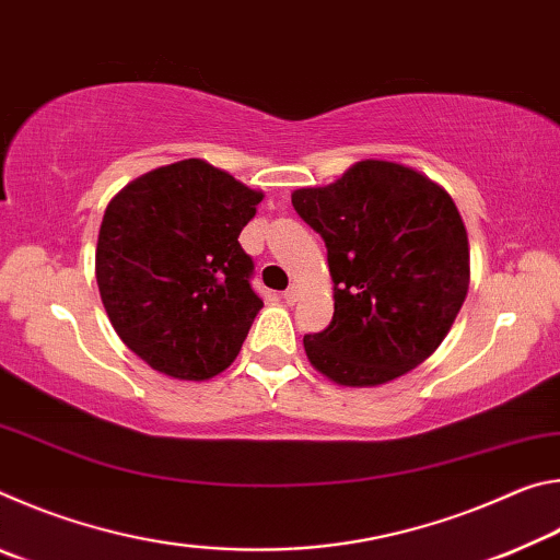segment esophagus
<instances>
[{
	"mask_svg": "<svg viewBox=\"0 0 560 560\" xmlns=\"http://www.w3.org/2000/svg\"><path fill=\"white\" fill-rule=\"evenodd\" d=\"M281 301L287 303V306H293V303L299 301V289H296V287H289L287 291L281 293Z\"/></svg>",
	"mask_w": 560,
	"mask_h": 560,
	"instance_id": "obj_1",
	"label": "esophagus"
}]
</instances>
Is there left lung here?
Listing matches in <instances>:
<instances>
[{
	"label": "left lung",
	"instance_id": "1",
	"mask_svg": "<svg viewBox=\"0 0 560 560\" xmlns=\"http://www.w3.org/2000/svg\"><path fill=\"white\" fill-rule=\"evenodd\" d=\"M291 202L324 236L334 277V320L303 336L316 371L373 387L428 360L469 289L467 230L452 197L412 167L363 160Z\"/></svg>",
	"mask_w": 560,
	"mask_h": 560
}]
</instances>
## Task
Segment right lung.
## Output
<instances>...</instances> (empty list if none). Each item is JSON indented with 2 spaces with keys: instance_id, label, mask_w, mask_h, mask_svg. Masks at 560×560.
I'll list each match as a JSON object with an SVG mask.
<instances>
[{
  "instance_id": "add662e5",
  "label": "right lung",
  "mask_w": 560,
  "mask_h": 560,
  "mask_svg": "<svg viewBox=\"0 0 560 560\" xmlns=\"http://www.w3.org/2000/svg\"><path fill=\"white\" fill-rule=\"evenodd\" d=\"M261 197L189 158L132 179L108 202L96 246L101 301L153 371L207 381L242 350L264 301L240 234Z\"/></svg>"
}]
</instances>
